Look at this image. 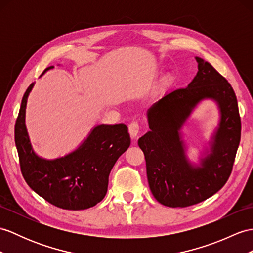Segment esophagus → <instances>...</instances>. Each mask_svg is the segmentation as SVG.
Segmentation results:
<instances>
[{"label":"esophagus","mask_w":253,"mask_h":253,"mask_svg":"<svg viewBox=\"0 0 253 253\" xmlns=\"http://www.w3.org/2000/svg\"><path fill=\"white\" fill-rule=\"evenodd\" d=\"M139 132V125L137 121H132L130 125H128V133H130L132 138H136Z\"/></svg>","instance_id":"34e87169"}]
</instances>
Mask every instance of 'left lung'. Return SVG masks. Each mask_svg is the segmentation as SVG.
<instances>
[{
    "mask_svg": "<svg viewBox=\"0 0 253 253\" xmlns=\"http://www.w3.org/2000/svg\"><path fill=\"white\" fill-rule=\"evenodd\" d=\"M198 73L187 88L168 92L147 110L150 131L138 139L155 199L168 207H188L211 198L229 179L240 141V117L232 85L211 63L195 57ZM205 99L217 104L220 119L200 166L186 158L181 128Z\"/></svg>",
    "mask_w": 253,
    "mask_h": 253,
    "instance_id": "8db88e82",
    "label": "left lung"
}]
</instances>
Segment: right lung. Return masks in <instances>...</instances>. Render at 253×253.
Masks as SVG:
<instances>
[{"mask_svg":"<svg viewBox=\"0 0 253 253\" xmlns=\"http://www.w3.org/2000/svg\"><path fill=\"white\" fill-rule=\"evenodd\" d=\"M53 69L49 66L45 72ZM34 83L24 93L15 125V143L21 173L29 187L59 208L82 211L93 207L106 195L108 177L117 160L131 144L127 126L98 125L77 149L48 160L36 155L26 126L27 101Z\"/></svg>","mask_w":253,"mask_h":253,"instance_id":"1","label":"right lung"}]
</instances>
